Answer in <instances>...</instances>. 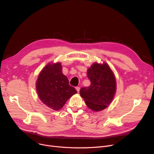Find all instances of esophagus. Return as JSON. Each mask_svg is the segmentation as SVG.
Listing matches in <instances>:
<instances>
[{"mask_svg": "<svg viewBox=\"0 0 154 154\" xmlns=\"http://www.w3.org/2000/svg\"><path fill=\"white\" fill-rule=\"evenodd\" d=\"M76 89L77 92H80V88L79 87H76Z\"/></svg>", "mask_w": 154, "mask_h": 154, "instance_id": "obj_1", "label": "esophagus"}]
</instances>
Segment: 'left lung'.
Wrapping results in <instances>:
<instances>
[{
    "instance_id": "1",
    "label": "left lung",
    "mask_w": 154,
    "mask_h": 154,
    "mask_svg": "<svg viewBox=\"0 0 154 154\" xmlns=\"http://www.w3.org/2000/svg\"><path fill=\"white\" fill-rule=\"evenodd\" d=\"M91 85L82 87L80 96L87 106L93 111L106 109L112 101L116 90L114 74L106 63H94L87 70Z\"/></svg>"
}]
</instances>
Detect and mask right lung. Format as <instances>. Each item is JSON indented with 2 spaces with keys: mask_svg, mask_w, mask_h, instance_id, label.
<instances>
[{
  "mask_svg": "<svg viewBox=\"0 0 154 154\" xmlns=\"http://www.w3.org/2000/svg\"><path fill=\"white\" fill-rule=\"evenodd\" d=\"M36 88L42 102L54 110L62 109L70 97L77 93L75 88L69 85L60 62L48 63L42 70Z\"/></svg>",
  "mask_w": 154,
  "mask_h": 154,
  "instance_id": "obj_1",
  "label": "right lung"
}]
</instances>
